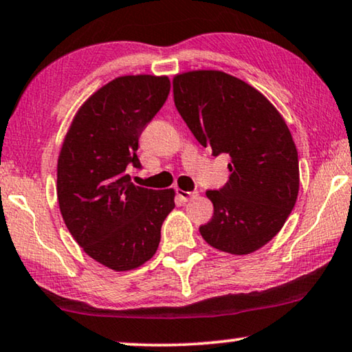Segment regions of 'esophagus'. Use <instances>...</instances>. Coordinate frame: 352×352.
I'll return each instance as SVG.
<instances>
[{
    "instance_id": "1",
    "label": "esophagus",
    "mask_w": 352,
    "mask_h": 352,
    "mask_svg": "<svg viewBox=\"0 0 352 352\" xmlns=\"http://www.w3.org/2000/svg\"><path fill=\"white\" fill-rule=\"evenodd\" d=\"M178 197L182 199L183 202H188L191 201V199H196L197 197V191H182V190H177Z\"/></svg>"
}]
</instances>
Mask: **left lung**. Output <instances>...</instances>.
<instances>
[{"label":"left lung","instance_id":"left-lung-1","mask_svg":"<svg viewBox=\"0 0 352 352\" xmlns=\"http://www.w3.org/2000/svg\"><path fill=\"white\" fill-rule=\"evenodd\" d=\"M174 101L194 138L229 155V180L206 194L213 217L199 228L213 248L248 254L270 242L298 194V156L278 110L248 83L221 71L174 78Z\"/></svg>","mask_w":352,"mask_h":352}]
</instances>
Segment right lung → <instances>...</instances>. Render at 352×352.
I'll list each match as a JSON object with an SVG mask.
<instances>
[{
  "instance_id": "right-lung-1",
  "label": "right lung",
  "mask_w": 352,
  "mask_h": 352,
  "mask_svg": "<svg viewBox=\"0 0 352 352\" xmlns=\"http://www.w3.org/2000/svg\"><path fill=\"white\" fill-rule=\"evenodd\" d=\"M170 91L167 77L124 76L109 82L78 109L58 158L60 210L88 256L124 272L153 258L161 226L175 207L174 190L131 182L142 169L139 139Z\"/></svg>"
}]
</instances>
